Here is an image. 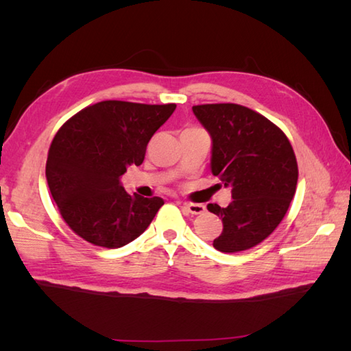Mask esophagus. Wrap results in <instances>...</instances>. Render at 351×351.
Returning <instances> with one entry per match:
<instances>
[{
    "label": "esophagus",
    "mask_w": 351,
    "mask_h": 351,
    "mask_svg": "<svg viewBox=\"0 0 351 351\" xmlns=\"http://www.w3.org/2000/svg\"><path fill=\"white\" fill-rule=\"evenodd\" d=\"M184 211L191 215H199L205 213V205L202 204H184Z\"/></svg>",
    "instance_id": "obj_1"
}]
</instances>
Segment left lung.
<instances>
[{"label":"left lung","instance_id":"left-lung-1","mask_svg":"<svg viewBox=\"0 0 351 351\" xmlns=\"http://www.w3.org/2000/svg\"><path fill=\"white\" fill-rule=\"evenodd\" d=\"M193 113L213 140V175L232 189L226 208L206 206L223 221L213 245L223 253L247 250L278 228L294 197L299 169L293 146L267 117L238 104L195 106Z\"/></svg>","mask_w":351,"mask_h":351}]
</instances>
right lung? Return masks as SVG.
Masks as SVG:
<instances>
[{"label":"right lung","mask_w":351,"mask_h":351,"mask_svg":"<svg viewBox=\"0 0 351 351\" xmlns=\"http://www.w3.org/2000/svg\"><path fill=\"white\" fill-rule=\"evenodd\" d=\"M175 104L102 101L81 110L52 140L47 181L62 217L86 241L117 249L136 240L164 205L161 197L128 195L126 167L140 166L156 130Z\"/></svg>","instance_id":"obj_1"}]
</instances>
